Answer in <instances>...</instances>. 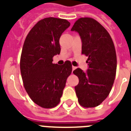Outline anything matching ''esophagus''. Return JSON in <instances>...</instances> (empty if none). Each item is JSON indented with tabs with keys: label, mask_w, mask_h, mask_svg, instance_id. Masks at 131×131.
Returning <instances> with one entry per match:
<instances>
[{
	"label": "esophagus",
	"mask_w": 131,
	"mask_h": 131,
	"mask_svg": "<svg viewBox=\"0 0 131 131\" xmlns=\"http://www.w3.org/2000/svg\"><path fill=\"white\" fill-rule=\"evenodd\" d=\"M77 67H74V66H73V67H72V70H73V71Z\"/></svg>",
	"instance_id": "1"
}]
</instances>
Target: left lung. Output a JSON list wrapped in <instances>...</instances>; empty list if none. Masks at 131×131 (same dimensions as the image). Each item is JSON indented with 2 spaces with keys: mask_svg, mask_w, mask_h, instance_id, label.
I'll return each mask as SVG.
<instances>
[{
  "mask_svg": "<svg viewBox=\"0 0 131 131\" xmlns=\"http://www.w3.org/2000/svg\"><path fill=\"white\" fill-rule=\"evenodd\" d=\"M71 30L80 35L82 53L88 57L86 72L80 68L73 71L79 78L75 87L78 102L84 107H94L107 97L114 84L117 67L115 47L105 28L90 17L80 18Z\"/></svg>",
  "mask_w": 131,
  "mask_h": 131,
  "instance_id": "left-lung-1",
  "label": "left lung"
}]
</instances>
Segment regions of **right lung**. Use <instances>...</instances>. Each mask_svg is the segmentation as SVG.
Instances as JSON below:
<instances>
[{
    "mask_svg": "<svg viewBox=\"0 0 131 131\" xmlns=\"http://www.w3.org/2000/svg\"><path fill=\"white\" fill-rule=\"evenodd\" d=\"M70 25L66 19L44 18L30 30L24 43L20 58L24 86L32 101L41 107L59 103L71 73L70 61L62 66L52 63V58L60 53V38Z\"/></svg>",
    "mask_w": 131,
    "mask_h": 131,
    "instance_id": "obj_1",
    "label": "right lung"
}]
</instances>
